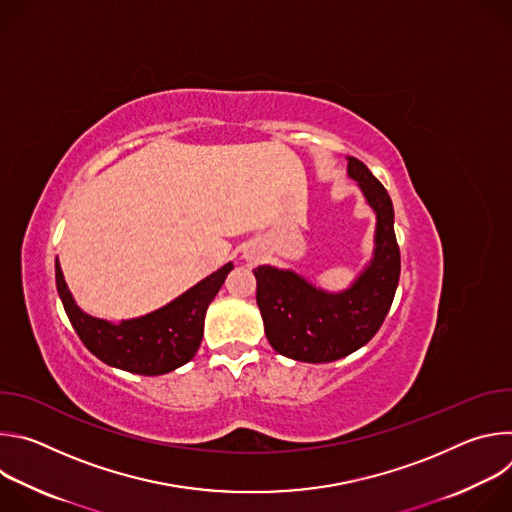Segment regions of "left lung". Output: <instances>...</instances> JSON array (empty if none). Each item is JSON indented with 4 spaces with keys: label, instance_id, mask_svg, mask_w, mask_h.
<instances>
[{
    "label": "left lung",
    "instance_id": "obj_1",
    "mask_svg": "<svg viewBox=\"0 0 512 512\" xmlns=\"http://www.w3.org/2000/svg\"><path fill=\"white\" fill-rule=\"evenodd\" d=\"M348 176L377 214L375 255L358 279L340 294H330L289 269L261 265L253 271L265 336L287 358L332 362L352 354L379 332L393 304L401 253L391 196L356 158H348Z\"/></svg>",
    "mask_w": 512,
    "mask_h": 512
}]
</instances>
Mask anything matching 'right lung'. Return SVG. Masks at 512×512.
<instances>
[{"mask_svg": "<svg viewBox=\"0 0 512 512\" xmlns=\"http://www.w3.org/2000/svg\"><path fill=\"white\" fill-rule=\"evenodd\" d=\"M54 269L64 312L83 344L109 367L154 377L182 367L196 354L206 308L225 283L233 263L214 271L168 306L119 324L85 314L70 296L58 259Z\"/></svg>", "mask_w": 512, "mask_h": 512, "instance_id": "obj_1", "label": "right lung"}]
</instances>
